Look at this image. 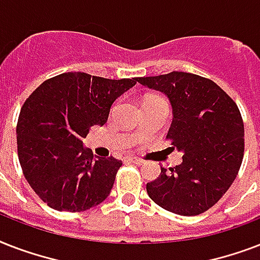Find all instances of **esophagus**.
<instances>
[{
  "mask_svg": "<svg viewBox=\"0 0 260 260\" xmlns=\"http://www.w3.org/2000/svg\"><path fill=\"white\" fill-rule=\"evenodd\" d=\"M126 162H131V163H135V165H143V160L139 158H135V156H129V158H126Z\"/></svg>",
  "mask_w": 260,
  "mask_h": 260,
  "instance_id": "esophagus-1",
  "label": "esophagus"
}]
</instances>
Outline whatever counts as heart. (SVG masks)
Listing matches in <instances>:
<instances>
[{
	"mask_svg": "<svg viewBox=\"0 0 260 260\" xmlns=\"http://www.w3.org/2000/svg\"><path fill=\"white\" fill-rule=\"evenodd\" d=\"M158 100H162V98H159V97H154V98H151V100H148V101H158Z\"/></svg>",
	"mask_w": 260,
	"mask_h": 260,
	"instance_id": "obj_1",
	"label": "heart"
}]
</instances>
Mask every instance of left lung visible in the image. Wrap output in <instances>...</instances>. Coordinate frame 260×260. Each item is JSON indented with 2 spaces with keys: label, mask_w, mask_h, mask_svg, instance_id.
<instances>
[{
  "label": "left lung",
  "mask_w": 260,
  "mask_h": 260,
  "mask_svg": "<svg viewBox=\"0 0 260 260\" xmlns=\"http://www.w3.org/2000/svg\"><path fill=\"white\" fill-rule=\"evenodd\" d=\"M138 82L162 91L173 106L166 139L183 152L179 166L147 183L160 208L197 216L212 208L236 179L244 155V122L236 102L217 83L200 75L173 71Z\"/></svg>",
  "instance_id": "obj_1"
}]
</instances>
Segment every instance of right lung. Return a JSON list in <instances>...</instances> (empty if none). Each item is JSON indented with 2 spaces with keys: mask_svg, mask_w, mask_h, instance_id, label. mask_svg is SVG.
I'll use <instances>...</instances> for the list:
<instances>
[{
  "mask_svg": "<svg viewBox=\"0 0 260 260\" xmlns=\"http://www.w3.org/2000/svg\"><path fill=\"white\" fill-rule=\"evenodd\" d=\"M136 81L64 73L26 98L16 126L18 160L26 182L50 208L83 212L109 196L122 162L95 159L83 139L90 126L108 121L112 104Z\"/></svg>",
  "mask_w": 260,
  "mask_h": 260,
  "instance_id": "add662e5",
  "label": "right lung"
}]
</instances>
